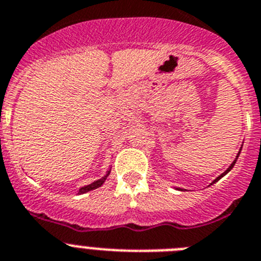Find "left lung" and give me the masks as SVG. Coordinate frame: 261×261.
<instances>
[{
    "mask_svg": "<svg viewBox=\"0 0 261 261\" xmlns=\"http://www.w3.org/2000/svg\"><path fill=\"white\" fill-rule=\"evenodd\" d=\"M239 153H241V152H239ZM239 153H238V156H239ZM238 156H237V159H238ZM237 159H236V160H234V161H233V164H231V165H230V166H229V169H227V170H226V171H224V173H222V174H221V175H220V177H217V178H216V179H215V180H213V182H212V183L217 182V180H218V179H221V178H222V177H224V175H225V174H226V173H229V171H230V170H231V168H233V166H234V164H236V163H237Z\"/></svg>",
    "mask_w": 261,
    "mask_h": 261,
    "instance_id": "1",
    "label": "left lung"
}]
</instances>
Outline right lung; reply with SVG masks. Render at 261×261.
Returning <instances> with one entry per match:
<instances>
[{
  "mask_svg": "<svg viewBox=\"0 0 261 261\" xmlns=\"http://www.w3.org/2000/svg\"><path fill=\"white\" fill-rule=\"evenodd\" d=\"M108 175H109V171H108L107 175H105V177H102L101 179L96 180V182L91 183V185H88V186L82 187V189L79 190V194H84V192H88V191H91V190H95V189H97V187H100V186H101V185H102V183L105 182V179H107Z\"/></svg>",
  "mask_w": 261,
  "mask_h": 261,
  "instance_id": "obj_1",
  "label": "right lung"
}]
</instances>
